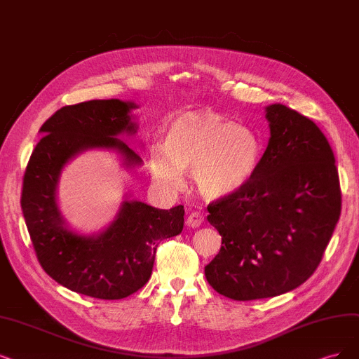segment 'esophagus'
<instances>
[{"label": "esophagus", "instance_id": "1", "mask_svg": "<svg viewBox=\"0 0 359 359\" xmlns=\"http://www.w3.org/2000/svg\"><path fill=\"white\" fill-rule=\"evenodd\" d=\"M203 222H204V216L200 213V211H192V213H189V216L187 219V224L189 228L201 226Z\"/></svg>", "mask_w": 359, "mask_h": 359}]
</instances>
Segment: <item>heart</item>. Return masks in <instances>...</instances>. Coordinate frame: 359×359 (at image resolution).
I'll list each match as a JSON object with an SVG mask.
<instances>
[{
  "label": "heart",
  "mask_w": 359,
  "mask_h": 359,
  "mask_svg": "<svg viewBox=\"0 0 359 359\" xmlns=\"http://www.w3.org/2000/svg\"><path fill=\"white\" fill-rule=\"evenodd\" d=\"M263 154V142L253 128L211 111H189L172 119L164 144H151L149 168L156 187L167 192L182 188L187 170L203 195L220 198L256 176Z\"/></svg>",
  "instance_id": "1"
}]
</instances>
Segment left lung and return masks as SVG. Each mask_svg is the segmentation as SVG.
<instances>
[{
  "label": "left lung",
  "instance_id": "1",
  "mask_svg": "<svg viewBox=\"0 0 359 359\" xmlns=\"http://www.w3.org/2000/svg\"><path fill=\"white\" fill-rule=\"evenodd\" d=\"M266 119L271 137L256 176L207 207L223 245L205 278L233 300L275 297L303 284L340 217L339 172L323 131L281 103L268 106Z\"/></svg>",
  "mask_w": 359,
  "mask_h": 359
}]
</instances>
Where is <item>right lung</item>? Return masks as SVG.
<instances>
[{
    "label": "right lung",
    "mask_w": 359,
    "mask_h": 359,
    "mask_svg": "<svg viewBox=\"0 0 359 359\" xmlns=\"http://www.w3.org/2000/svg\"><path fill=\"white\" fill-rule=\"evenodd\" d=\"M133 102L88 100L63 106L39 128L23 176L22 211L39 264L53 280L75 293L118 300L136 293L149 281L156 247L183 229V205L159 210L126 200L114 222L99 235H79L66 224L56 201L60 172L66 163L87 149H114L124 165L142 158L116 139L135 135Z\"/></svg>",
    "instance_id": "obj_1"
}]
</instances>
